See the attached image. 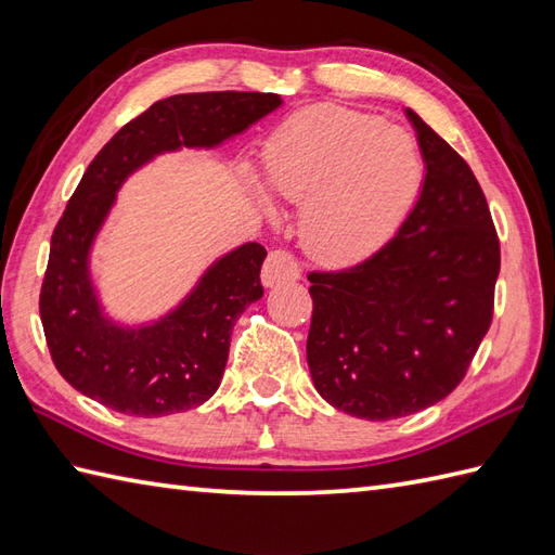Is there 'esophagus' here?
Returning a JSON list of instances; mask_svg holds the SVG:
<instances>
[{"label": "esophagus", "instance_id": "1", "mask_svg": "<svg viewBox=\"0 0 555 555\" xmlns=\"http://www.w3.org/2000/svg\"><path fill=\"white\" fill-rule=\"evenodd\" d=\"M300 276V264L298 259L286 250H271L267 262L262 267V284L267 288L288 284V281H296Z\"/></svg>", "mask_w": 555, "mask_h": 555}]
</instances>
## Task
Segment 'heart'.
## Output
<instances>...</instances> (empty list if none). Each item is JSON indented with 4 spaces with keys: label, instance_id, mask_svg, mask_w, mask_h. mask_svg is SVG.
Segmentation results:
<instances>
[{
    "label": "heart",
    "instance_id": "b5f03b06",
    "mask_svg": "<svg viewBox=\"0 0 555 555\" xmlns=\"http://www.w3.org/2000/svg\"><path fill=\"white\" fill-rule=\"evenodd\" d=\"M269 195L302 203V245L322 262H356L403 223L422 181L403 128L340 104H312L281 124L264 147Z\"/></svg>",
    "mask_w": 555,
    "mask_h": 555
}]
</instances>
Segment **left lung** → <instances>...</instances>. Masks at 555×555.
<instances>
[{"label":"left lung","instance_id":"obj_1","mask_svg":"<svg viewBox=\"0 0 555 555\" xmlns=\"http://www.w3.org/2000/svg\"><path fill=\"white\" fill-rule=\"evenodd\" d=\"M405 114L427 169L415 207L367 259L308 276L314 388L372 422L420 412L463 382L491 326L501 269L473 169L415 112Z\"/></svg>","mask_w":555,"mask_h":555}]
</instances>
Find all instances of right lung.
Here are the masks:
<instances>
[{"mask_svg": "<svg viewBox=\"0 0 555 555\" xmlns=\"http://www.w3.org/2000/svg\"><path fill=\"white\" fill-rule=\"evenodd\" d=\"M281 107L274 92H191L152 104L128 121L70 195L52 233L40 320L54 367L98 403L124 415L162 417L215 396L233 324L264 296L267 250L245 243L211 264L157 322L124 326L104 314L90 276V250L121 183L162 152L217 147Z\"/></svg>", "mask_w": 555, "mask_h": 555, "instance_id": "1", "label": "right lung"}]
</instances>
